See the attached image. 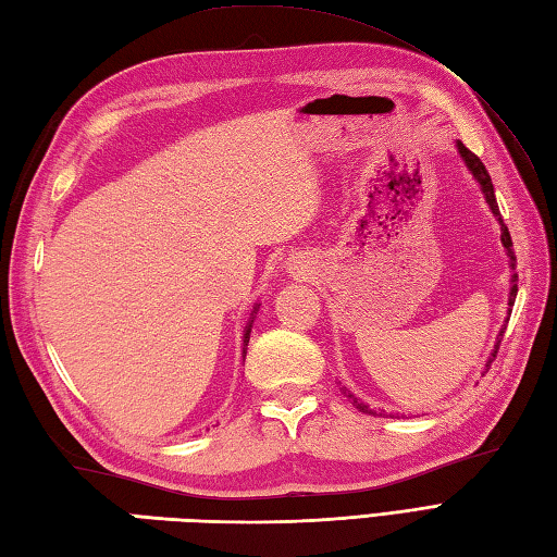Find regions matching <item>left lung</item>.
Instances as JSON below:
<instances>
[{"label": "left lung", "mask_w": 557, "mask_h": 557, "mask_svg": "<svg viewBox=\"0 0 557 557\" xmlns=\"http://www.w3.org/2000/svg\"><path fill=\"white\" fill-rule=\"evenodd\" d=\"M457 150H459V158L465 160V164H467V170L474 174V180L479 182V186H481V194H483V198H486V203H488V208H491V212L495 215V220L500 222V242H503V246L507 248V256H510V268L515 270V265H517V258H515V251H512V236H510V232H507V227H505V222H503V218H500V208H498V200H495V191H493V182H491V174H488V170H486V164H483L474 152H471L465 144H459L457 140ZM512 287H510V306H515V299H517V272H512ZM503 333H505V327L500 330V339H503ZM500 339H498V345H495V349H493V354H491V359H488V363L486 366H491V361L495 359V354H498V347H500ZM342 393H345L349 399H351V405L357 407L359 411H363V413H373L371 409H369V405H363L361 399H357L354 397L349 389H345L342 387Z\"/></svg>", "instance_id": "8db88e82"}]
</instances>
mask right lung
I'll return each mask as SVG.
<instances>
[{
	"label": "right lung",
	"instance_id": "1",
	"mask_svg": "<svg viewBox=\"0 0 557 557\" xmlns=\"http://www.w3.org/2000/svg\"><path fill=\"white\" fill-rule=\"evenodd\" d=\"M258 306L260 304H256L253 306V311H251V315L258 311ZM256 318V315H253ZM253 318H251V321H248V325H246V330H244V357H246V347H248V337H251V325H253Z\"/></svg>",
	"mask_w": 557,
	"mask_h": 557
}]
</instances>
